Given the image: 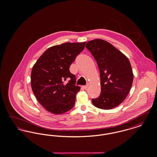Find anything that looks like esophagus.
Wrapping results in <instances>:
<instances>
[{"mask_svg":"<svg viewBox=\"0 0 157 157\" xmlns=\"http://www.w3.org/2000/svg\"><path fill=\"white\" fill-rule=\"evenodd\" d=\"M88 87V85H85V86H82V88H83V89H84V90H87Z\"/></svg>","mask_w":157,"mask_h":157,"instance_id":"1","label":"esophagus"}]
</instances>
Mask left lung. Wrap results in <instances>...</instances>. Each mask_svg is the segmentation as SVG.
Instances as JSON below:
<instances>
[{"label":"left lung","instance_id":"obj_1","mask_svg":"<svg viewBox=\"0 0 157 157\" xmlns=\"http://www.w3.org/2000/svg\"><path fill=\"white\" fill-rule=\"evenodd\" d=\"M86 48L97 62L100 72L101 92L92 99L102 109H111L121 104L131 88L134 75L127 56L110 43L101 39L87 42Z\"/></svg>","mask_w":157,"mask_h":157}]
</instances>
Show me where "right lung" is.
Returning <instances> with one entry per match:
<instances>
[{
  "instance_id": "right-lung-1",
  "label": "right lung",
  "mask_w": 157,
  "mask_h": 157,
  "mask_svg": "<svg viewBox=\"0 0 157 157\" xmlns=\"http://www.w3.org/2000/svg\"><path fill=\"white\" fill-rule=\"evenodd\" d=\"M86 42L64 43L48 48L37 59L31 72V87L38 102L46 111L61 114L74 106L81 88L75 85L71 63L83 50ZM65 80H69L67 83Z\"/></svg>"
}]
</instances>
